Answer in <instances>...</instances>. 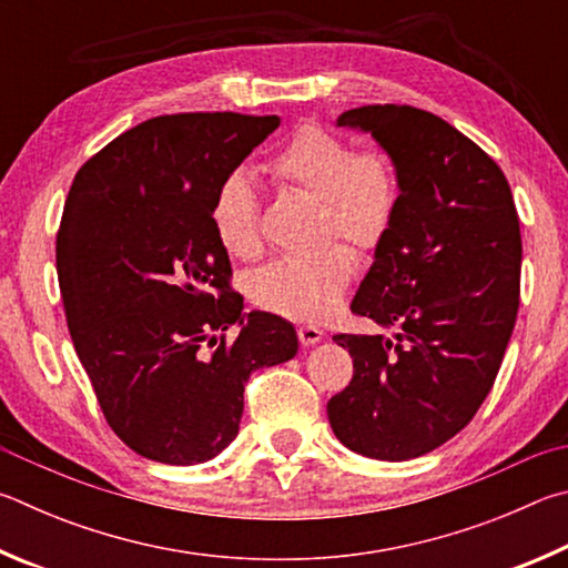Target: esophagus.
I'll list each match as a JSON object with an SVG mask.
<instances>
[{
  "mask_svg": "<svg viewBox=\"0 0 568 568\" xmlns=\"http://www.w3.org/2000/svg\"><path fill=\"white\" fill-rule=\"evenodd\" d=\"M300 342L304 344V346H314V344H320L322 342V336H324V332L320 329V326H300Z\"/></svg>",
  "mask_w": 568,
  "mask_h": 568,
  "instance_id": "1",
  "label": "esophagus"
}]
</instances>
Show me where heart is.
Here are the masks:
<instances>
[{"instance_id": "heart-1", "label": "heart", "mask_w": 568, "mask_h": 568, "mask_svg": "<svg viewBox=\"0 0 568 568\" xmlns=\"http://www.w3.org/2000/svg\"><path fill=\"white\" fill-rule=\"evenodd\" d=\"M264 169L276 184L320 202L322 239L334 234L359 254H374L392 234L402 182L384 149H354L329 129L304 124ZM209 222L226 254L254 258L262 252V206L242 172L216 186ZM352 276L354 258L346 246L326 244L314 254L282 256L258 268L252 302L284 320L316 324L339 310Z\"/></svg>"}]
</instances>
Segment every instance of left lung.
<instances>
[{
  "instance_id": "obj_1",
  "label": "left lung",
  "mask_w": 568,
  "mask_h": 568,
  "mask_svg": "<svg viewBox=\"0 0 568 568\" xmlns=\"http://www.w3.org/2000/svg\"><path fill=\"white\" fill-rule=\"evenodd\" d=\"M336 124L389 152L402 204L352 302L394 336H334L354 376L326 414L352 452L416 459L474 419L499 374L519 312V214L499 164L442 116L369 104Z\"/></svg>"
}]
</instances>
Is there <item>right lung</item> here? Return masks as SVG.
Segmentation results:
<instances>
[{
  "label": "right lung",
  "instance_id": "obj_1",
  "mask_svg": "<svg viewBox=\"0 0 568 568\" xmlns=\"http://www.w3.org/2000/svg\"><path fill=\"white\" fill-rule=\"evenodd\" d=\"M276 126V114L146 119L69 189L57 232L67 326L106 424L144 459H214L239 434L252 372L300 349L282 316L242 314L209 222L216 186Z\"/></svg>",
  "mask_w": 568,
  "mask_h": 568
}]
</instances>
